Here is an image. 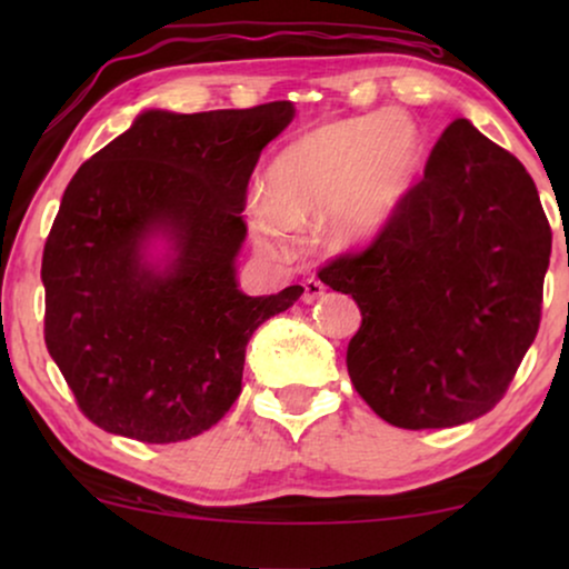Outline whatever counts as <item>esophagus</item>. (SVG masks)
<instances>
[{"mask_svg": "<svg viewBox=\"0 0 569 569\" xmlns=\"http://www.w3.org/2000/svg\"><path fill=\"white\" fill-rule=\"evenodd\" d=\"M326 295V284L321 279H306L302 282V302H316L318 298H323Z\"/></svg>", "mask_w": 569, "mask_h": 569, "instance_id": "esophagus-1", "label": "esophagus"}]
</instances>
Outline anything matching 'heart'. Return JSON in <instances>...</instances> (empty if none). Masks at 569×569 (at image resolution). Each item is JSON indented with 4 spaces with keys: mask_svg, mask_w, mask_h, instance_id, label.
Segmentation results:
<instances>
[{
    "mask_svg": "<svg viewBox=\"0 0 569 569\" xmlns=\"http://www.w3.org/2000/svg\"><path fill=\"white\" fill-rule=\"evenodd\" d=\"M422 162V131L401 111L308 129L277 154L267 193H251L246 220L261 251L290 256L295 230L352 253L370 246L399 212Z\"/></svg>",
    "mask_w": 569,
    "mask_h": 569,
    "instance_id": "obj_1",
    "label": "heart"
}]
</instances>
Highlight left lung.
Masks as SVG:
<instances>
[{
	"instance_id": "1",
	"label": "left lung",
	"mask_w": 569,
	"mask_h": 569,
	"mask_svg": "<svg viewBox=\"0 0 569 569\" xmlns=\"http://www.w3.org/2000/svg\"><path fill=\"white\" fill-rule=\"evenodd\" d=\"M549 253L533 178L466 119L450 123L391 224L318 271L362 313L347 349L357 393L403 430L487 415L539 331Z\"/></svg>"
}]
</instances>
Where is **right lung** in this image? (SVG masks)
Segmentation results:
<instances>
[{
	"label": "right lung",
	"instance_id": "add662e5",
	"mask_svg": "<svg viewBox=\"0 0 569 569\" xmlns=\"http://www.w3.org/2000/svg\"><path fill=\"white\" fill-rule=\"evenodd\" d=\"M290 100L144 111L69 181L43 248L46 347L100 430L178 442L240 396L253 331L302 295L238 290L246 189Z\"/></svg>",
	"mask_w": 569,
	"mask_h": 569
}]
</instances>
